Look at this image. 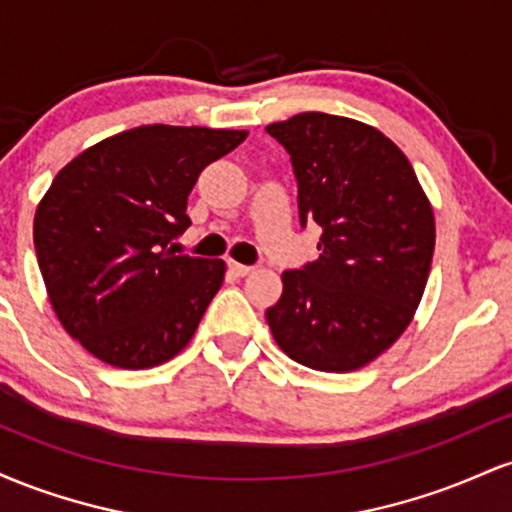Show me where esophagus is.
Instances as JSON below:
<instances>
[{"label": "esophagus", "mask_w": 512, "mask_h": 512, "mask_svg": "<svg viewBox=\"0 0 512 512\" xmlns=\"http://www.w3.org/2000/svg\"><path fill=\"white\" fill-rule=\"evenodd\" d=\"M228 269H231V274L236 276H248L252 274V269L255 267H248V264H240V262H228Z\"/></svg>", "instance_id": "34e87169"}]
</instances>
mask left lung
<instances>
[{"label": "left lung", "instance_id": "8db88e82", "mask_svg": "<svg viewBox=\"0 0 512 512\" xmlns=\"http://www.w3.org/2000/svg\"><path fill=\"white\" fill-rule=\"evenodd\" d=\"M267 132L289 151L301 223L322 228L320 257L281 274L267 310L286 356L349 373L390 349L424 296L436 219L409 158L380 129L301 113Z\"/></svg>", "mask_w": 512, "mask_h": 512}]
</instances>
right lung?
Instances as JSON below:
<instances>
[{"label":"right lung","mask_w":512,"mask_h":512,"mask_svg":"<svg viewBox=\"0 0 512 512\" xmlns=\"http://www.w3.org/2000/svg\"><path fill=\"white\" fill-rule=\"evenodd\" d=\"M245 129L144 125L64 166L33 219L52 310L88 354L115 368L161 366L190 344L226 262L175 255L187 195Z\"/></svg>","instance_id":"obj_1"}]
</instances>
